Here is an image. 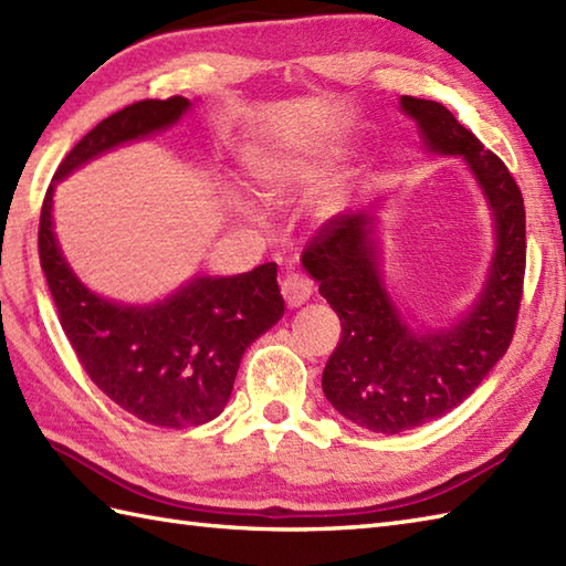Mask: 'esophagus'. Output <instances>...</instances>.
Returning <instances> with one entry per match:
<instances>
[{
  "mask_svg": "<svg viewBox=\"0 0 566 566\" xmlns=\"http://www.w3.org/2000/svg\"><path fill=\"white\" fill-rule=\"evenodd\" d=\"M311 294H314V286H311V282L306 280L304 274L294 272V274H286L282 280V296L292 308L306 304Z\"/></svg>",
  "mask_w": 566,
  "mask_h": 566,
  "instance_id": "1",
  "label": "esophagus"
}]
</instances>
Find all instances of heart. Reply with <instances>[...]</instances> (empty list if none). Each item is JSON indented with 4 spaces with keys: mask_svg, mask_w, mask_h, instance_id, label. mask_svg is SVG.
<instances>
[{
    "mask_svg": "<svg viewBox=\"0 0 566 566\" xmlns=\"http://www.w3.org/2000/svg\"><path fill=\"white\" fill-rule=\"evenodd\" d=\"M343 150L338 146H326L314 153L286 155V153H252L245 170L250 182L262 197H280L296 187H311L321 182L338 163ZM345 207V189H335L321 201V216L331 219Z\"/></svg>",
    "mask_w": 566,
    "mask_h": 566,
    "instance_id": "b5f03b06",
    "label": "heart"
}]
</instances>
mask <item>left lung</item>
Listing matches in <instances>:
<instances>
[{
  "label": "left lung",
  "mask_w": 566,
  "mask_h": 566,
  "mask_svg": "<svg viewBox=\"0 0 566 566\" xmlns=\"http://www.w3.org/2000/svg\"><path fill=\"white\" fill-rule=\"evenodd\" d=\"M401 109L426 150L469 165L494 213L496 250L472 308L450 328L416 333L384 290L375 209L331 219L304 248L302 264L343 326L323 394L355 426L387 436L444 416L482 384L513 340L525 276V207L509 167L442 104L401 97Z\"/></svg>",
  "instance_id": "obj_1"
}]
</instances>
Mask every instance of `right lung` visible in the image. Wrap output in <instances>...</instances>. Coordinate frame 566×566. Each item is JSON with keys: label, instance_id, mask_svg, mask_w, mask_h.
I'll use <instances>...</instances> for the list:
<instances>
[{"label": "right lung", "instance_id": "add662e5", "mask_svg": "<svg viewBox=\"0 0 566 566\" xmlns=\"http://www.w3.org/2000/svg\"><path fill=\"white\" fill-rule=\"evenodd\" d=\"M189 106L185 97L143 99L99 122L60 163L39 226L48 290L84 371L130 416L177 430L223 411L243 353L284 316L276 264L235 276H195L150 306L116 304L90 292L65 262L53 233V191L97 155L170 128Z\"/></svg>", "mask_w": 566, "mask_h": 566}]
</instances>
